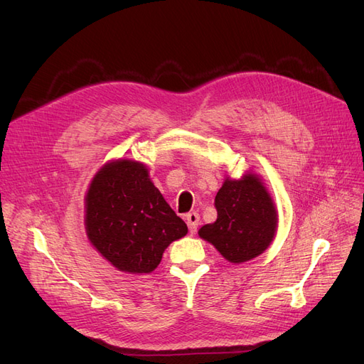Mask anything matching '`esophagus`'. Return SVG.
Returning a JSON list of instances; mask_svg holds the SVG:
<instances>
[{
    "label": "esophagus",
    "instance_id": "1",
    "mask_svg": "<svg viewBox=\"0 0 364 364\" xmlns=\"http://www.w3.org/2000/svg\"><path fill=\"white\" fill-rule=\"evenodd\" d=\"M199 220H200V215L197 213H190L186 214V225H188V229H190V234L194 235L197 232V226H199Z\"/></svg>",
    "mask_w": 364,
    "mask_h": 364
}]
</instances>
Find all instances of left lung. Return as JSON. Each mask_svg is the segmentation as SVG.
Masks as SVG:
<instances>
[{
	"label": "left lung",
	"mask_w": 364,
	"mask_h": 364,
	"mask_svg": "<svg viewBox=\"0 0 364 364\" xmlns=\"http://www.w3.org/2000/svg\"><path fill=\"white\" fill-rule=\"evenodd\" d=\"M217 220L200 228L199 235L234 264L258 257L277 230V209L266 186L255 174L226 179L215 196Z\"/></svg>",
	"instance_id": "obj_1"
}]
</instances>
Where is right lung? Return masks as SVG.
<instances>
[{"instance_id": "right-lung-1", "label": "right lung", "mask_w": 364, "mask_h": 364, "mask_svg": "<svg viewBox=\"0 0 364 364\" xmlns=\"http://www.w3.org/2000/svg\"><path fill=\"white\" fill-rule=\"evenodd\" d=\"M86 232L118 270L150 273L188 228L151 183L144 165L118 159L105 165L87 190Z\"/></svg>"}]
</instances>
